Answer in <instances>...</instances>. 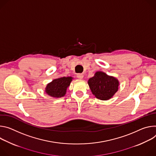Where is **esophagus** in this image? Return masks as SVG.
<instances>
[{
    "label": "esophagus",
    "instance_id": "esophagus-1",
    "mask_svg": "<svg viewBox=\"0 0 156 156\" xmlns=\"http://www.w3.org/2000/svg\"><path fill=\"white\" fill-rule=\"evenodd\" d=\"M77 77L78 79H83V74H78L77 75Z\"/></svg>",
    "mask_w": 156,
    "mask_h": 156
}]
</instances>
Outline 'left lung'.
<instances>
[{
	"mask_svg": "<svg viewBox=\"0 0 156 156\" xmlns=\"http://www.w3.org/2000/svg\"><path fill=\"white\" fill-rule=\"evenodd\" d=\"M89 87L95 97L101 100L111 98L118 91L119 81L105 73L97 71L88 80Z\"/></svg>",
	"mask_w": 156,
	"mask_h": 156,
	"instance_id": "obj_1",
	"label": "left lung"
}]
</instances>
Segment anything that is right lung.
<instances>
[{"label":"right lung","mask_w":156,"mask_h":156,"mask_svg":"<svg viewBox=\"0 0 156 156\" xmlns=\"http://www.w3.org/2000/svg\"><path fill=\"white\" fill-rule=\"evenodd\" d=\"M73 79L72 77H63L54 79L46 85V93L52 97L60 98L64 97Z\"/></svg>","instance_id":"obj_1"}]
</instances>
